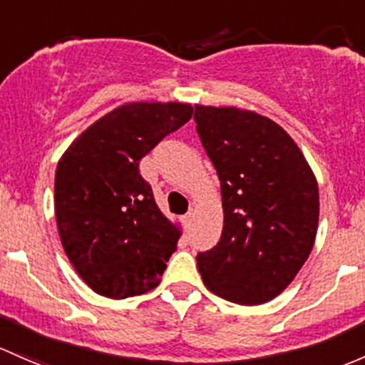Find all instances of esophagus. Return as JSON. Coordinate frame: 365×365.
Segmentation results:
<instances>
[{"label": "esophagus", "instance_id": "1", "mask_svg": "<svg viewBox=\"0 0 365 365\" xmlns=\"http://www.w3.org/2000/svg\"><path fill=\"white\" fill-rule=\"evenodd\" d=\"M192 218H194L192 212L183 215V225H185V227H190V224H192Z\"/></svg>", "mask_w": 365, "mask_h": 365}]
</instances>
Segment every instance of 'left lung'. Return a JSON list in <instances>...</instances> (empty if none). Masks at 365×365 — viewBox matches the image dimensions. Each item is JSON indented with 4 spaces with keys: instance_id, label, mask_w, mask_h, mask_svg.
Masks as SVG:
<instances>
[{
    "instance_id": "8db88e82",
    "label": "left lung",
    "mask_w": 365,
    "mask_h": 365,
    "mask_svg": "<svg viewBox=\"0 0 365 365\" xmlns=\"http://www.w3.org/2000/svg\"><path fill=\"white\" fill-rule=\"evenodd\" d=\"M195 131L220 180L224 229L199 252L213 294L255 306L289 287L312 253L318 185L304 155L276 122L240 108L195 105Z\"/></svg>"
}]
</instances>
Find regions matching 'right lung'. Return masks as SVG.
<instances>
[{
	"label": "right lung",
	"mask_w": 365,
	"mask_h": 365,
	"mask_svg": "<svg viewBox=\"0 0 365 365\" xmlns=\"http://www.w3.org/2000/svg\"><path fill=\"white\" fill-rule=\"evenodd\" d=\"M183 103H129L86 129L56 171L61 243L96 294L125 299L155 289L180 231L160 213L140 160L190 120Z\"/></svg>",
	"instance_id": "add662e5"
}]
</instances>
